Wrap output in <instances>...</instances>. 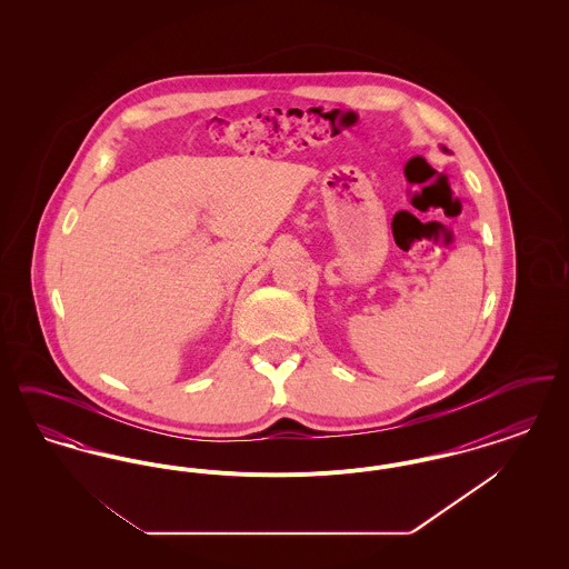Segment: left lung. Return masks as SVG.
<instances>
[{
  "label": "left lung",
  "mask_w": 569,
  "mask_h": 569,
  "mask_svg": "<svg viewBox=\"0 0 569 569\" xmlns=\"http://www.w3.org/2000/svg\"><path fill=\"white\" fill-rule=\"evenodd\" d=\"M443 151H448V149H446V147H443Z\"/></svg>",
  "instance_id": "left-lung-1"
}]
</instances>
